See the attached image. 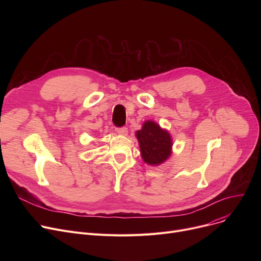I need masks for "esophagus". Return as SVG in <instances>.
I'll return each mask as SVG.
<instances>
[{
	"label": "esophagus",
	"mask_w": 261,
	"mask_h": 261,
	"mask_svg": "<svg viewBox=\"0 0 261 261\" xmlns=\"http://www.w3.org/2000/svg\"><path fill=\"white\" fill-rule=\"evenodd\" d=\"M116 132L119 134V135H122V136H126L128 134V129L126 127H121V128H116Z\"/></svg>",
	"instance_id": "esophagus-1"
}]
</instances>
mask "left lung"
Masks as SVG:
<instances>
[{
  "mask_svg": "<svg viewBox=\"0 0 261 261\" xmlns=\"http://www.w3.org/2000/svg\"><path fill=\"white\" fill-rule=\"evenodd\" d=\"M143 161L150 166H159L172 153V138L153 120L144 121L142 129L135 132Z\"/></svg>",
  "mask_w": 261,
  "mask_h": 261,
  "instance_id": "obj_1",
  "label": "left lung"
}]
</instances>
